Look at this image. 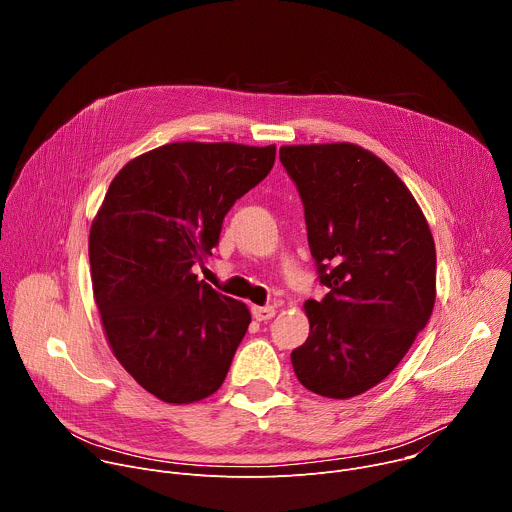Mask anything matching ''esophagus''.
Returning <instances> with one entry per match:
<instances>
[{
    "label": "esophagus",
    "mask_w": 512,
    "mask_h": 512,
    "mask_svg": "<svg viewBox=\"0 0 512 512\" xmlns=\"http://www.w3.org/2000/svg\"><path fill=\"white\" fill-rule=\"evenodd\" d=\"M251 314L257 322H267L275 316V308L273 306H251Z\"/></svg>",
    "instance_id": "34e87169"
}]
</instances>
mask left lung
<instances>
[{
  "label": "left lung",
  "instance_id": "left-lung-1",
  "mask_svg": "<svg viewBox=\"0 0 512 512\" xmlns=\"http://www.w3.org/2000/svg\"><path fill=\"white\" fill-rule=\"evenodd\" d=\"M304 202L308 243L328 294L304 304L308 340L291 352L298 381L350 399L401 362L435 304V243L401 178L354 143L283 145Z\"/></svg>",
  "mask_w": 512,
  "mask_h": 512
}]
</instances>
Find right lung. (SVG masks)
Wrapping results in <instances>:
<instances>
[{"mask_svg": "<svg viewBox=\"0 0 512 512\" xmlns=\"http://www.w3.org/2000/svg\"><path fill=\"white\" fill-rule=\"evenodd\" d=\"M275 145L178 141L113 178L89 235L103 330L123 369L166 403L223 385L251 314L198 281L225 214L273 168Z\"/></svg>", "mask_w": 512, "mask_h": 512, "instance_id": "add662e5", "label": "right lung"}]
</instances>
